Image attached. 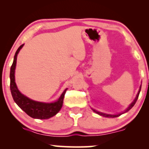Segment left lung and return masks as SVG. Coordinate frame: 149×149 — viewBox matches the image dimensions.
<instances>
[{
    "label": "left lung",
    "instance_id": "8db88e82",
    "mask_svg": "<svg viewBox=\"0 0 149 149\" xmlns=\"http://www.w3.org/2000/svg\"><path fill=\"white\" fill-rule=\"evenodd\" d=\"M141 86H140V88H139V92H138V93H137V95H136V98H135V100L133 101L132 102V103L130 105V107L127 108V109H126L125 111L123 112V113H119V114H118V115H109V114H105V113H101V112H99V111H95V109H92V110H93V111H95V113H97V114H99V115H100V116H104V117H108V118H116V117H118V116H120L121 114H123V113H126V112H127L128 111H130V109H132V108L133 107H134V105L135 104V103H136V101H137V99H138V97H139V92H140V91H141Z\"/></svg>",
    "mask_w": 149,
    "mask_h": 149
}]
</instances>
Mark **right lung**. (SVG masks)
<instances>
[{"label":"right lung","instance_id":"1","mask_svg":"<svg viewBox=\"0 0 149 149\" xmlns=\"http://www.w3.org/2000/svg\"><path fill=\"white\" fill-rule=\"evenodd\" d=\"M23 45H20L15 52L14 61L10 68V90H11L12 96L14 101L22 110L27 115L33 118L37 119H47L52 116H55L60 111L63 104V100L67 89L63 92L57 102L53 103H42V102H36L24 96L18 90L16 83L15 81V70L17 63V57L19 50L23 47Z\"/></svg>","mask_w":149,"mask_h":149}]
</instances>
